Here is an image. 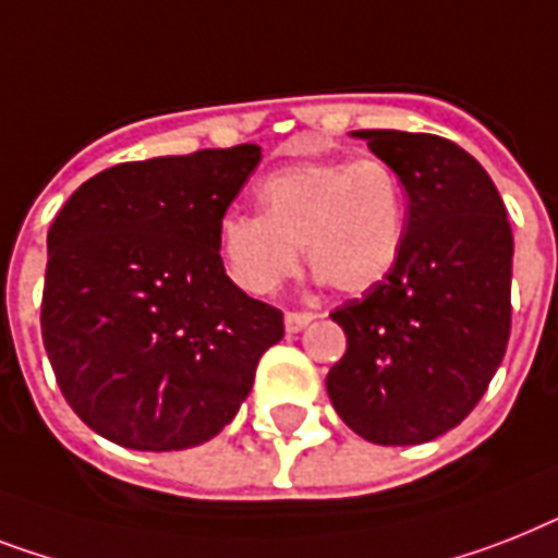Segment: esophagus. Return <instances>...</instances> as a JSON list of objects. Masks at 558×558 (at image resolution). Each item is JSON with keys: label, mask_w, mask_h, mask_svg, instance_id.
<instances>
[{"label": "esophagus", "mask_w": 558, "mask_h": 558, "mask_svg": "<svg viewBox=\"0 0 558 558\" xmlns=\"http://www.w3.org/2000/svg\"><path fill=\"white\" fill-rule=\"evenodd\" d=\"M312 315L310 312H287V318H283V324H287V332L294 335V332H301L303 326L310 324Z\"/></svg>", "instance_id": "obj_1"}]
</instances>
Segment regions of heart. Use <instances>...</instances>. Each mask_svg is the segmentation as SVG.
<instances>
[{
    "instance_id": "b5f03b06",
    "label": "heart",
    "mask_w": 558,
    "mask_h": 558,
    "mask_svg": "<svg viewBox=\"0 0 558 558\" xmlns=\"http://www.w3.org/2000/svg\"><path fill=\"white\" fill-rule=\"evenodd\" d=\"M260 211H229L217 240L248 294H271L303 257L335 292L364 294L396 271L407 243V189L378 157L310 160L257 185Z\"/></svg>"
}]
</instances>
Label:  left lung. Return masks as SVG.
Segmentation results:
<instances>
[{
  "mask_svg": "<svg viewBox=\"0 0 558 558\" xmlns=\"http://www.w3.org/2000/svg\"><path fill=\"white\" fill-rule=\"evenodd\" d=\"M407 189V243L381 287L332 312L347 352L326 375L357 436L407 447L444 436L490 387L510 338L513 232L490 174L436 134L366 129Z\"/></svg>",
  "mask_w": 558,
  "mask_h": 558,
  "instance_id": "left-lung-1",
  "label": "left lung"
}]
</instances>
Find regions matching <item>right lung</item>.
<instances>
[{"label":"right lung","mask_w":558,"mask_h":558,"mask_svg":"<svg viewBox=\"0 0 558 558\" xmlns=\"http://www.w3.org/2000/svg\"><path fill=\"white\" fill-rule=\"evenodd\" d=\"M260 148L120 162L48 229L43 343L71 410L108 441L169 452L215 438L283 338V312L229 280L217 229Z\"/></svg>","instance_id":"obj_1"}]
</instances>
